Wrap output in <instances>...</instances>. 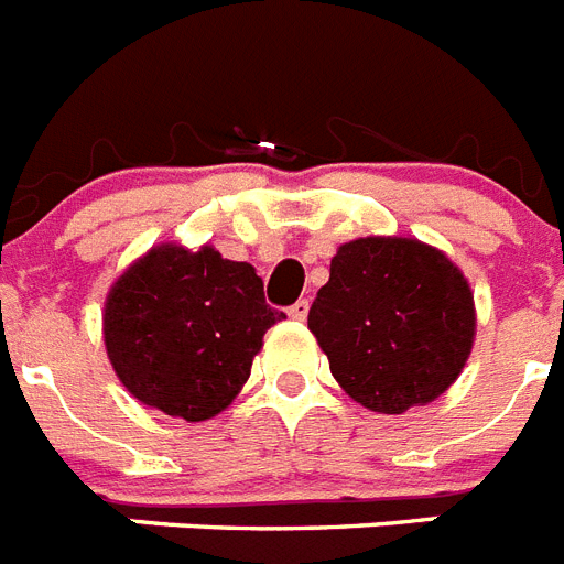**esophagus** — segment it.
<instances>
[{"label":"esophagus","instance_id":"esophagus-1","mask_svg":"<svg viewBox=\"0 0 564 564\" xmlns=\"http://www.w3.org/2000/svg\"><path fill=\"white\" fill-rule=\"evenodd\" d=\"M308 300H300V302H293L291 308H288V316H291V319H296V323H302V319H305V316H308Z\"/></svg>","mask_w":564,"mask_h":564}]
</instances>
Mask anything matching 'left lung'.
Returning <instances> with one entry per match:
<instances>
[{"label": "left lung", "mask_w": 564, "mask_h": 564, "mask_svg": "<svg viewBox=\"0 0 564 564\" xmlns=\"http://www.w3.org/2000/svg\"><path fill=\"white\" fill-rule=\"evenodd\" d=\"M308 328L348 398L403 415L458 380L476 339V302L438 248L366 236L339 245Z\"/></svg>", "instance_id": "left-lung-1"}]
</instances>
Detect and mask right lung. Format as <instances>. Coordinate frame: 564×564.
I'll list each match as a JSON object with an SVG mask.
<instances>
[{"instance_id":"1","label":"right lung","mask_w":564,"mask_h":564,"mask_svg":"<svg viewBox=\"0 0 564 564\" xmlns=\"http://www.w3.org/2000/svg\"><path fill=\"white\" fill-rule=\"evenodd\" d=\"M285 314L264 302L253 264L216 248L158 245L111 285L104 339L129 394L164 415L207 421L248 383L264 332Z\"/></svg>"}]
</instances>
